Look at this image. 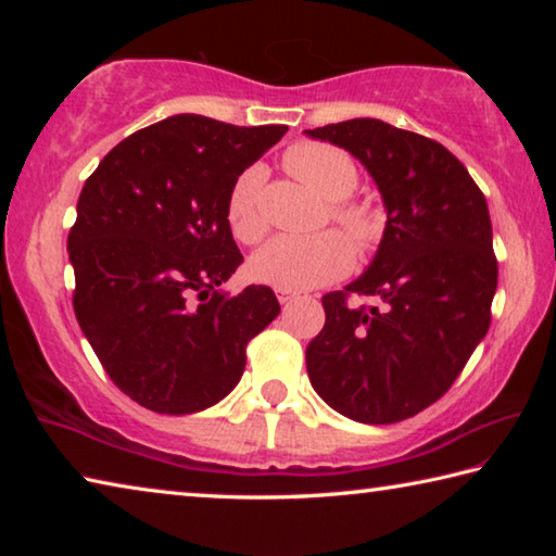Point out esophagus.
I'll use <instances>...</instances> for the list:
<instances>
[{
  "label": "esophagus",
  "mask_w": 556,
  "mask_h": 556,
  "mask_svg": "<svg viewBox=\"0 0 556 556\" xmlns=\"http://www.w3.org/2000/svg\"><path fill=\"white\" fill-rule=\"evenodd\" d=\"M299 296V291H291V289H277V299L279 304H289V301H294Z\"/></svg>",
  "instance_id": "obj_1"
}]
</instances>
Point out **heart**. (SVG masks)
<instances>
[{
  "label": "heart",
  "mask_w": 556,
  "mask_h": 556,
  "mask_svg": "<svg viewBox=\"0 0 556 556\" xmlns=\"http://www.w3.org/2000/svg\"><path fill=\"white\" fill-rule=\"evenodd\" d=\"M285 168L328 201L326 220L343 228L357 250L372 252L378 248L384 235V213L372 201L351 195L361 174L355 159L345 149L326 142H296L285 152ZM262 178L265 172L260 166L244 168L235 178L225 203L230 232L244 244L260 242L267 232L260 203ZM350 241L338 230L318 232L312 238H277L252 257L250 271L262 285L277 289L301 291L331 285L353 267L355 250Z\"/></svg>",
  "instance_id": "heart-1"
}]
</instances>
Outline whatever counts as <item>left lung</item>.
<instances>
[{
	"instance_id": "1",
	"label": "left lung",
	"mask_w": 556,
	"mask_h": 556,
	"mask_svg": "<svg viewBox=\"0 0 556 556\" xmlns=\"http://www.w3.org/2000/svg\"><path fill=\"white\" fill-rule=\"evenodd\" d=\"M306 131L361 159L388 208L370 269L321 299L308 378L345 417L394 425L444 397L491 326L497 260L485 195L444 144L417 131L370 117ZM351 295L379 304L353 307Z\"/></svg>"
}]
</instances>
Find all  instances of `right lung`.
<instances>
[{
  "instance_id": "add662e5",
  "label": "right lung",
  "mask_w": 556,
  "mask_h": 556,
  "mask_svg": "<svg viewBox=\"0 0 556 556\" xmlns=\"http://www.w3.org/2000/svg\"><path fill=\"white\" fill-rule=\"evenodd\" d=\"M287 125L176 115L129 135L88 176L68 232L73 312L110 380L142 407L191 414L242 378L275 321L265 285L218 291L242 255L225 203Z\"/></svg>"
}]
</instances>
